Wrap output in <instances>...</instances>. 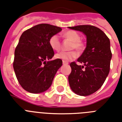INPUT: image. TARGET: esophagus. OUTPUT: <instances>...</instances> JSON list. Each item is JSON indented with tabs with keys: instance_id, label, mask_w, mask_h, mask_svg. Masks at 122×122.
Wrapping results in <instances>:
<instances>
[{
	"instance_id": "34e87169",
	"label": "esophagus",
	"mask_w": 122,
	"mask_h": 122,
	"mask_svg": "<svg viewBox=\"0 0 122 122\" xmlns=\"http://www.w3.org/2000/svg\"><path fill=\"white\" fill-rule=\"evenodd\" d=\"M68 63H67V62H65V61H63V65H68Z\"/></svg>"
}]
</instances>
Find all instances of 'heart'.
Wrapping results in <instances>:
<instances>
[{"instance_id":"heart-1","label":"heart","mask_w":122,"mask_h":122,"mask_svg":"<svg viewBox=\"0 0 122 122\" xmlns=\"http://www.w3.org/2000/svg\"><path fill=\"white\" fill-rule=\"evenodd\" d=\"M64 36L66 39L72 41V44L70 47L71 49H76L78 51H81L84 49V44L80 41L81 37L76 31L69 30L64 33ZM49 44L52 49L55 51H59L61 46L59 35L58 34L52 35L49 40ZM56 57L57 59H61L63 61L68 62L71 59L76 58L77 57V53L75 51H61L56 55Z\"/></svg>"}]
</instances>
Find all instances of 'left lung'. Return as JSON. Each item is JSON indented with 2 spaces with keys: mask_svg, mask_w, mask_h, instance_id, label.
<instances>
[{
  "mask_svg": "<svg viewBox=\"0 0 122 122\" xmlns=\"http://www.w3.org/2000/svg\"><path fill=\"white\" fill-rule=\"evenodd\" d=\"M69 28L83 32L87 37V46L77 61L71 62L69 84L75 94L85 96L100 89L110 69L112 57L110 41L105 33L92 25H78Z\"/></svg>",
  "mask_w": 122,
  "mask_h": 122,
  "instance_id": "8db88e82",
  "label": "left lung"
}]
</instances>
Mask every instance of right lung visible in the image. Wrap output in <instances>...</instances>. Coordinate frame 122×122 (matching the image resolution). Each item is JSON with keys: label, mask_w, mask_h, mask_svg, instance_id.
<instances>
[{"label": "right lung", "mask_w": 122, "mask_h": 122, "mask_svg": "<svg viewBox=\"0 0 122 122\" xmlns=\"http://www.w3.org/2000/svg\"><path fill=\"white\" fill-rule=\"evenodd\" d=\"M61 30L60 27L43 23L21 35L14 51L13 68L18 82L25 91L37 94L51 87L63 61L59 59L47 61L54 55L49 40Z\"/></svg>", "instance_id": "add662e5"}]
</instances>
